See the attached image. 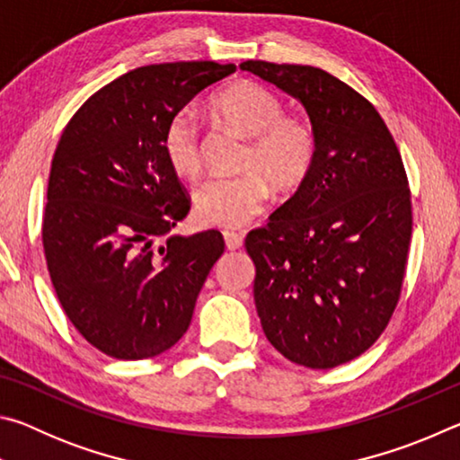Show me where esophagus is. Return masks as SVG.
<instances>
[{
  "label": "esophagus",
  "mask_w": 460,
  "mask_h": 460,
  "mask_svg": "<svg viewBox=\"0 0 460 460\" xmlns=\"http://www.w3.org/2000/svg\"><path fill=\"white\" fill-rule=\"evenodd\" d=\"M223 237H225V245H227V249H231V252H235V249L243 247V235L237 231H223Z\"/></svg>",
  "instance_id": "34e87169"
}]
</instances>
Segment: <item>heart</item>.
<instances>
[{
    "instance_id": "b5f03b06",
    "label": "heart",
    "mask_w": 460,
    "mask_h": 460,
    "mask_svg": "<svg viewBox=\"0 0 460 460\" xmlns=\"http://www.w3.org/2000/svg\"><path fill=\"white\" fill-rule=\"evenodd\" d=\"M213 111L225 126L247 137L239 176H215L194 192L199 221L217 227H241L266 207L268 184L290 192L306 181L318 152L313 121L286 115L276 93L253 81H239L217 93ZM170 168L182 178H197L202 168V139L190 109L174 113L162 134Z\"/></svg>"
}]
</instances>
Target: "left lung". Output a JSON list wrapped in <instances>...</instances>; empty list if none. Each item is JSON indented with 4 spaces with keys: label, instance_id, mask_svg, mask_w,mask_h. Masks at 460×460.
I'll return each instance as SVG.
<instances>
[{
    "label": "left lung",
    "instance_id": "obj_1",
    "mask_svg": "<svg viewBox=\"0 0 460 460\" xmlns=\"http://www.w3.org/2000/svg\"><path fill=\"white\" fill-rule=\"evenodd\" d=\"M239 68L298 99L318 134L306 181L245 237L261 329L292 363L337 367L367 351L398 306L411 237L402 155L377 109L323 68Z\"/></svg>",
    "mask_w": 460,
    "mask_h": 460
}]
</instances>
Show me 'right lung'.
<instances>
[{
	"label": "right lung",
	"mask_w": 460,
	"mask_h": 460,
	"mask_svg": "<svg viewBox=\"0 0 460 460\" xmlns=\"http://www.w3.org/2000/svg\"><path fill=\"white\" fill-rule=\"evenodd\" d=\"M231 73L235 65L213 60L139 66L84 101L58 139L42 219L46 266L68 321L115 359L176 345L225 252L215 229L167 237L190 197L162 134L194 95Z\"/></svg>",
	"instance_id": "add662e5"
}]
</instances>
